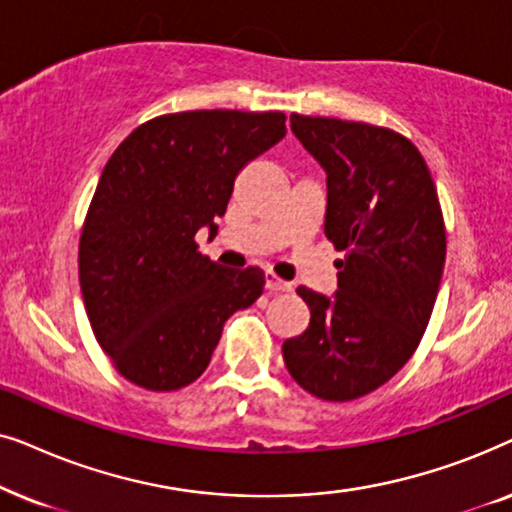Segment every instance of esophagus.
Segmentation results:
<instances>
[{"label": "esophagus", "mask_w": 512, "mask_h": 512, "mask_svg": "<svg viewBox=\"0 0 512 512\" xmlns=\"http://www.w3.org/2000/svg\"><path fill=\"white\" fill-rule=\"evenodd\" d=\"M265 289L272 293H284V291H291V284L284 282V279H279L275 272H265Z\"/></svg>", "instance_id": "1"}]
</instances>
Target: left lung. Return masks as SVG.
Masks as SVG:
<instances>
[{
    "label": "left lung",
    "instance_id": "1",
    "mask_svg": "<svg viewBox=\"0 0 512 512\" xmlns=\"http://www.w3.org/2000/svg\"><path fill=\"white\" fill-rule=\"evenodd\" d=\"M326 170L324 233L345 251L333 298L298 286L310 326L282 345L312 396L354 401L401 370L422 340L445 265V221L429 167L408 137L380 125L291 114Z\"/></svg>",
    "mask_w": 512,
    "mask_h": 512
}]
</instances>
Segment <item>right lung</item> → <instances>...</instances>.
Segmentation results:
<instances>
[{
  "label": "right lung",
  "instance_id": "1",
  "mask_svg": "<svg viewBox=\"0 0 512 512\" xmlns=\"http://www.w3.org/2000/svg\"><path fill=\"white\" fill-rule=\"evenodd\" d=\"M284 135L282 111L200 109L151 118L111 153L81 228L79 282L125 380L149 391L195 382L226 319L263 293V270L209 261L195 233H216L237 172Z\"/></svg>",
  "mask_w": 512,
  "mask_h": 512
}]
</instances>
